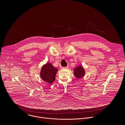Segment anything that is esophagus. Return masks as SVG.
Instances as JSON below:
<instances>
[{
    "instance_id": "1",
    "label": "esophagus",
    "mask_w": 125,
    "mask_h": 125,
    "mask_svg": "<svg viewBox=\"0 0 125 125\" xmlns=\"http://www.w3.org/2000/svg\"><path fill=\"white\" fill-rule=\"evenodd\" d=\"M68 68H69V66H66V67H63V69H68Z\"/></svg>"
}]
</instances>
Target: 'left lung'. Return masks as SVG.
Masks as SVG:
<instances>
[{
    "mask_svg": "<svg viewBox=\"0 0 125 125\" xmlns=\"http://www.w3.org/2000/svg\"><path fill=\"white\" fill-rule=\"evenodd\" d=\"M85 74V72L81 66L77 67L74 69V74L77 78L82 77Z\"/></svg>",
    "mask_w": 125,
    "mask_h": 125,
    "instance_id": "obj_1",
    "label": "left lung"
}]
</instances>
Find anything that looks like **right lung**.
I'll return each instance as SVG.
<instances>
[{"label": "right lung", "mask_w": 125, "mask_h": 125, "mask_svg": "<svg viewBox=\"0 0 125 125\" xmlns=\"http://www.w3.org/2000/svg\"><path fill=\"white\" fill-rule=\"evenodd\" d=\"M58 69L55 68L50 63H47L43 65L40 72V76L45 82L52 84L55 79L56 74Z\"/></svg>", "instance_id": "right-lung-1"}]
</instances>
